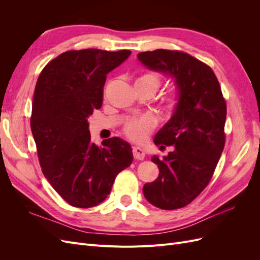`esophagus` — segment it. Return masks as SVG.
Here are the masks:
<instances>
[{"label":"esophagus","mask_w":260,"mask_h":260,"mask_svg":"<svg viewBox=\"0 0 260 260\" xmlns=\"http://www.w3.org/2000/svg\"><path fill=\"white\" fill-rule=\"evenodd\" d=\"M133 157H135L136 159L142 160L145 157V151L140 146H133Z\"/></svg>","instance_id":"esophagus-1"}]
</instances>
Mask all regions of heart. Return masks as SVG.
I'll use <instances>...</instances> for the list:
<instances>
[{"label": "heart", "instance_id": "1", "mask_svg": "<svg viewBox=\"0 0 260 260\" xmlns=\"http://www.w3.org/2000/svg\"><path fill=\"white\" fill-rule=\"evenodd\" d=\"M137 81H142L149 85H152L155 89V91L159 86L158 77L154 74H146L142 77H140ZM176 105H177L176 99H170L167 104V108L169 111H172V109L176 107ZM153 127H154V120L152 118L149 116H143L139 118V119H133L129 121L127 125H125L124 132L125 135L128 136V138H130L131 140L136 141V142H142V141H144L145 138L147 137V133L152 130Z\"/></svg>", "mask_w": 260, "mask_h": 260}]
</instances>
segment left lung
I'll use <instances>...</instances> for the list:
<instances>
[{
    "mask_svg": "<svg viewBox=\"0 0 260 260\" xmlns=\"http://www.w3.org/2000/svg\"><path fill=\"white\" fill-rule=\"evenodd\" d=\"M138 59L169 77L177 89L174 113L154 137L156 145H172L174 151L162 159L152 156L159 175L144 184L143 194L160 209H178L190 204L214 175L225 142V101L211 68L191 55L156 50L139 53Z\"/></svg>",
    "mask_w": 260,
    "mask_h": 260,
    "instance_id": "obj_1",
    "label": "left lung"
}]
</instances>
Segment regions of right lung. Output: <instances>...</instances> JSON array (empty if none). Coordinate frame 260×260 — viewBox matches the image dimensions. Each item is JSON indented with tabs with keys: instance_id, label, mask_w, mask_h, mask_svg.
<instances>
[{
	"instance_id": "1",
	"label": "right lung",
	"mask_w": 260,
	"mask_h": 260,
	"mask_svg": "<svg viewBox=\"0 0 260 260\" xmlns=\"http://www.w3.org/2000/svg\"><path fill=\"white\" fill-rule=\"evenodd\" d=\"M130 54L68 51L38 78L31 132L44 177L72 206L89 208L105 201L116 176L133 160L131 145L120 138L104 140L103 146L92 143L88 122L103 103L107 74Z\"/></svg>"
}]
</instances>
